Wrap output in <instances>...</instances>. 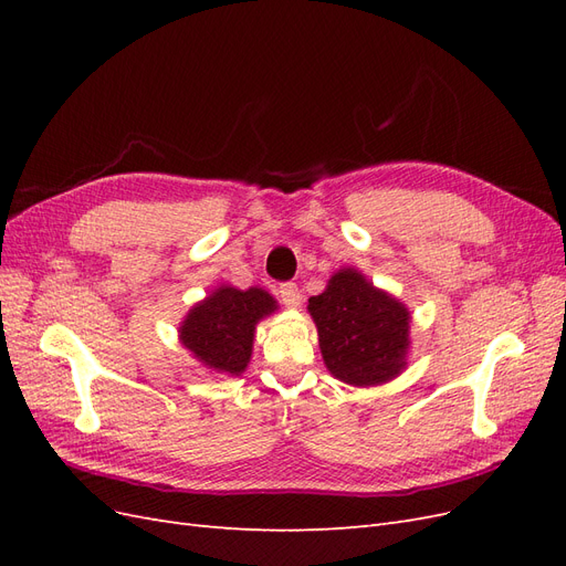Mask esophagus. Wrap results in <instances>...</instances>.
I'll list each match as a JSON object with an SVG mask.
<instances>
[{
	"instance_id": "esophagus-1",
	"label": "esophagus",
	"mask_w": 566,
	"mask_h": 566,
	"mask_svg": "<svg viewBox=\"0 0 566 566\" xmlns=\"http://www.w3.org/2000/svg\"><path fill=\"white\" fill-rule=\"evenodd\" d=\"M279 297L287 310H295V306H300V287L295 283H283L279 287Z\"/></svg>"
}]
</instances>
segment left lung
Instances as JSON below:
<instances>
[{"label": "left lung", "mask_w": 566, "mask_h": 566, "mask_svg": "<svg viewBox=\"0 0 566 566\" xmlns=\"http://www.w3.org/2000/svg\"><path fill=\"white\" fill-rule=\"evenodd\" d=\"M318 347L333 378L378 387L406 370L410 352L408 306L354 266H342L321 295L310 297Z\"/></svg>", "instance_id": "8db88e82"}]
</instances>
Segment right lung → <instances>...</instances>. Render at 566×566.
<instances>
[{
  "instance_id": "obj_1",
  "label": "right lung",
  "mask_w": 566,
  "mask_h": 566,
  "mask_svg": "<svg viewBox=\"0 0 566 566\" xmlns=\"http://www.w3.org/2000/svg\"><path fill=\"white\" fill-rule=\"evenodd\" d=\"M279 310V302L262 287L238 290L229 283L196 302L179 323V342L212 375L245 373L256 323Z\"/></svg>"
}]
</instances>
